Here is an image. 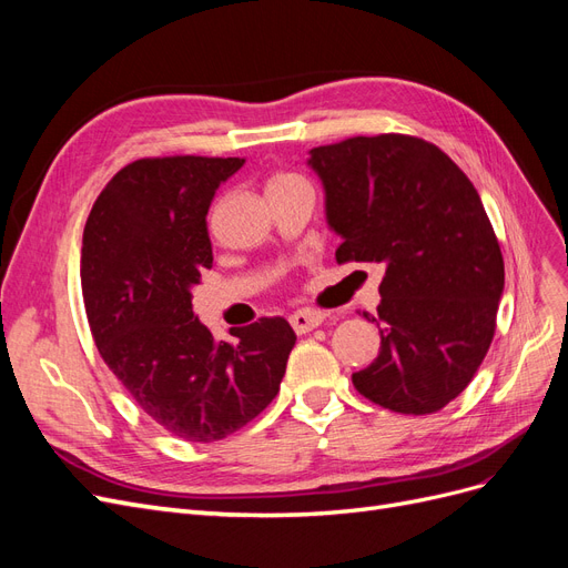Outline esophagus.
<instances>
[{"label": "esophagus", "instance_id": "1", "mask_svg": "<svg viewBox=\"0 0 568 568\" xmlns=\"http://www.w3.org/2000/svg\"><path fill=\"white\" fill-rule=\"evenodd\" d=\"M288 322H291V326H294L296 334H307L324 322V315L322 313H311V311H298V313L288 317Z\"/></svg>", "mask_w": 568, "mask_h": 568}]
</instances>
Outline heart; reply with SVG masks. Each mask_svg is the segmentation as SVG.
I'll use <instances>...</instances> for the list:
<instances>
[{
  "instance_id": "b5f03b06",
  "label": "heart",
  "mask_w": 568,
  "mask_h": 568,
  "mask_svg": "<svg viewBox=\"0 0 568 568\" xmlns=\"http://www.w3.org/2000/svg\"><path fill=\"white\" fill-rule=\"evenodd\" d=\"M294 182H301L296 175H288V173H274L270 180H267V189H274V186H284V184H294Z\"/></svg>"
}]
</instances>
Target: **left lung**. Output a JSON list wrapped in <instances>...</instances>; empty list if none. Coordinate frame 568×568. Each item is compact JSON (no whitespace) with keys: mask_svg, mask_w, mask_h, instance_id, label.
I'll return each instance as SVG.
<instances>
[{"mask_svg":"<svg viewBox=\"0 0 568 568\" xmlns=\"http://www.w3.org/2000/svg\"><path fill=\"white\" fill-rule=\"evenodd\" d=\"M338 263H382V348L353 374L372 403L432 415L469 386L490 348L505 263L469 178L419 136L311 149Z\"/></svg>","mask_w":568,"mask_h":568,"instance_id":"obj_1","label":"left lung"}]
</instances>
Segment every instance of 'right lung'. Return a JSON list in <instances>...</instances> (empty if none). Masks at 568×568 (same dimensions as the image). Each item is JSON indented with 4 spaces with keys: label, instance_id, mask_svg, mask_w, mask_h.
<instances>
[{
    "label": "right lung",
    "instance_id": "add662e5",
    "mask_svg": "<svg viewBox=\"0 0 568 568\" xmlns=\"http://www.w3.org/2000/svg\"><path fill=\"white\" fill-rule=\"evenodd\" d=\"M244 159L170 156L125 165L94 201L80 280L99 355L165 432L213 443L239 432L280 393L296 334L263 317L215 341L192 288L213 267L211 201Z\"/></svg>",
    "mask_w": 568,
    "mask_h": 568
}]
</instances>
